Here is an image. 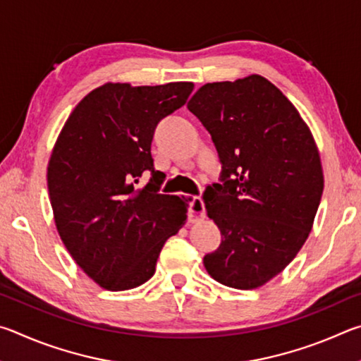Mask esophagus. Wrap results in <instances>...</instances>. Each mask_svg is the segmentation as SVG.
I'll list each match as a JSON object with an SVG mask.
<instances>
[{
  "mask_svg": "<svg viewBox=\"0 0 361 361\" xmlns=\"http://www.w3.org/2000/svg\"><path fill=\"white\" fill-rule=\"evenodd\" d=\"M191 216L194 221L205 218V204L200 197H194L191 202Z\"/></svg>",
  "mask_w": 361,
  "mask_h": 361,
  "instance_id": "1",
  "label": "esophagus"
}]
</instances>
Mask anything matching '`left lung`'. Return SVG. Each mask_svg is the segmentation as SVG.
Here are the masks:
<instances>
[{
	"label": "left lung",
	"instance_id": "left-lung-1",
	"mask_svg": "<svg viewBox=\"0 0 361 361\" xmlns=\"http://www.w3.org/2000/svg\"><path fill=\"white\" fill-rule=\"evenodd\" d=\"M188 109L210 132L223 164V185L204 192L223 240L204 266L231 288H259L290 264L314 226L323 170L312 132L259 75L205 84Z\"/></svg>",
	"mask_w": 361,
	"mask_h": 361
}]
</instances>
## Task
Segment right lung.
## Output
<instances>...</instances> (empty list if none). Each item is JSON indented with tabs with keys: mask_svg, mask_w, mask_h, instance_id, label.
<instances>
[{
	"mask_svg": "<svg viewBox=\"0 0 361 361\" xmlns=\"http://www.w3.org/2000/svg\"><path fill=\"white\" fill-rule=\"evenodd\" d=\"M192 82H106L78 103L47 166L54 221L65 248L97 285L130 290L154 276L159 253L188 218V199L159 194L151 142ZM149 169L148 185L137 188Z\"/></svg>",
	"mask_w": 361,
	"mask_h": 361,
	"instance_id": "add662e5",
	"label": "right lung"
}]
</instances>
